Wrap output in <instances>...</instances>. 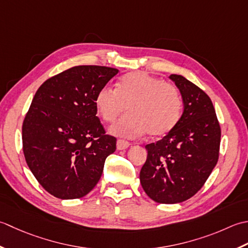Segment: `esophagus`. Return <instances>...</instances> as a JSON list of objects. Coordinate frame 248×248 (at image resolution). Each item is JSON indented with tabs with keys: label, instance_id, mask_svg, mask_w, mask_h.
<instances>
[{
	"label": "esophagus",
	"instance_id": "obj_1",
	"mask_svg": "<svg viewBox=\"0 0 248 248\" xmlns=\"http://www.w3.org/2000/svg\"><path fill=\"white\" fill-rule=\"evenodd\" d=\"M129 145H130V142H128V141H126V140L119 139L117 141V149L118 150H125V149H127Z\"/></svg>",
	"mask_w": 248,
	"mask_h": 248
}]
</instances>
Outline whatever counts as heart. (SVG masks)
<instances>
[{"label":"heart","mask_w":248,"mask_h":248,"mask_svg":"<svg viewBox=\"0 0 248 248\" xmlns=\"http://www.w3.org/2000/svg\"><path fill=\"white\" fill-rule=\"evenodd\" d=\"M94 105L105 122H113L126 109L128 113L109 128L112 135L137 138L168 134L181 117L182 99L173 84L142 72L125 75L117 89L106 85L96 93Z\"/></svg>","instance_id":"obj_1"}]
</instances>
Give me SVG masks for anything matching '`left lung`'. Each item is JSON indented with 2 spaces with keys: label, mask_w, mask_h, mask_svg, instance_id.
Instances as JSON below:
<instances>
[{
  "label": "left lung",
  "mask_w": 248,
  "mask_h": 248,
  "mask_svg": "<svg viewBox=\"0 0 248 248\" xmlns=\"http://www.w3.org/2000/svg\"><path fill=\"white\" fill-rule=\"evenodd\" d=\"M183 99L178 123L163 139L145 145L140 171L145 194L158 203H180L203 186L217 164L220 126L212 100L181 75H170Z\"/></svg>",
  "instance_id": "left-lung-1"
}]
</instances>
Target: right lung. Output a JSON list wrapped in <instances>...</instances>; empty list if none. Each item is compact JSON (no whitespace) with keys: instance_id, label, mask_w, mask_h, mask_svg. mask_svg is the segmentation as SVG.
Returning a JSON list of instances; mask_svg holds the SVG:
<instances>
[{"instance_id":"1","label":"right lung","mask_w":248,"mask_h":248,"mask_svg":"<svg viewBox=\"0 0 248 248\" xmlns=\"http://www.w3.org/2000/svg\"><path fill=\"white\" fill-rule=\"evenodd\" d=\"M117 68L81 65L46 80L35 93L22 125L25 160L38 183L60 199L88 195L102 176L117 139L96 117L99 89Z\"/></svg>"}]
</instances>
